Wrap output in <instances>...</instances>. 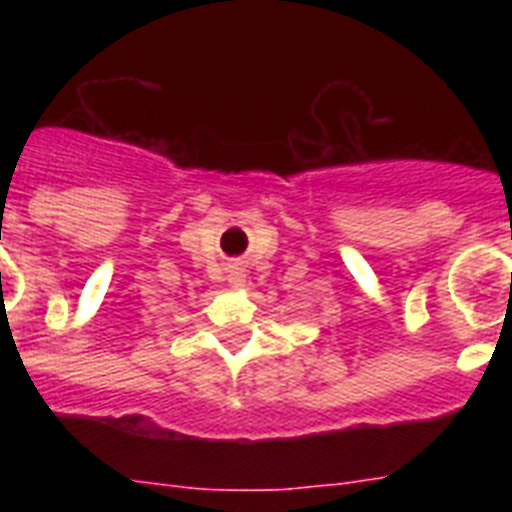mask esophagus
<instances>
[{
    "label": "esophagus",
    "mask_w": 512,
    "mask_h": 512,
    "mask_svg": "<svg viewBox=\"0 0 512 512\" xmlns=\"http://www.w3.org/2000/svg\"><path fill=\"white\" fill-rule=\"evenodd\" d=\"M228 282L230 287H243L246 284V274L238 264H228Z\"/></svg>",
    "instance_id": "esophagus-1"
}]
</instances>
